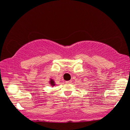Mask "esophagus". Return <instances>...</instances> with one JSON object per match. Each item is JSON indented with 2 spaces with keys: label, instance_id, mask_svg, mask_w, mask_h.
Here are the masks:
<instances>
[{
  "label": "esophagus",
  "instance_id": "obj_1",
  "mask_svg": "<svg viewBox=\"0 0 130 130\" xmlns=\"http://www.w3.org/2000/svg\"><path fill=\"white\" fill-rule=\"evenodd\" d=\"M71 82H72V81H71V80H69V81L66 82V83H70Z\"/></svg>",
  "mask_w": 130,
  "mask_h": 130
}]
</instances>
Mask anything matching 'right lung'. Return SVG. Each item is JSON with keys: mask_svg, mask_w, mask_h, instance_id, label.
Returning a JSON list of instances; mask_svg holds the SVG:
<instances>
[{"mask_svg": "<svg viewBox=\"0 0 130 130\" xmlns=\"http://www.w3.org/2000/svg\"><path fill=\"white\" fill-rule=\"evenodd\" d=\"M50 84L52 85V86H54V85H55V84H54V82L53 81V80H51H51H50Z\"/></svg>", "mask_w": 130, "mask_h": 130, "instance_id": "add662e5", "label": "right lung"}]
</instances>
